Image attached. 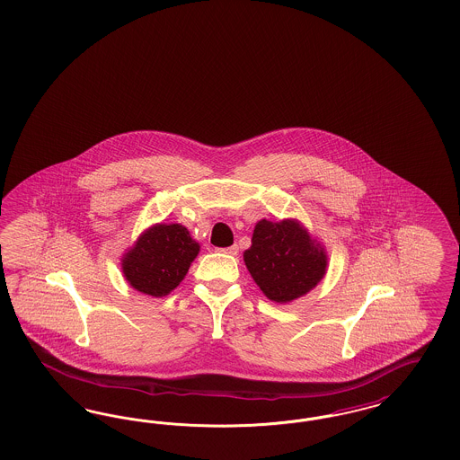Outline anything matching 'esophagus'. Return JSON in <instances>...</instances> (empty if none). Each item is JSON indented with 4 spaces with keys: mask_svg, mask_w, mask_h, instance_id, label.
Wrapping results in <instances>:
<instances>
[{
    "mask_svg": "<svg viewBox=\"0 0 460 460\" xmlns=\"http://www.w3.org/2000/svg\"><path fill=\"white\" fill-rule=\"evenodd\" d=\"M221 252L227 253V255H238L239 250L236 244H233V246H229V248H222Z\"/></svg>",
    "mask_w": 460,
    "mask_h": 460,
    "instance_id": "1",
    "label": "esophagus"
}]
</instances>
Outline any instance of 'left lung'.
Returning <instances> with one entry per match:
<instances>
[{
  "instance_id": "obj_1",
  "label": "left lung",
  "mask_w": 460,
  "mask_h": 460,
  "mask_svg": "<svg viewBox=\"0 0 460 460\" xmlns=\"http://www.w3.org/2000/svg\"><path fill=\"white\" fill-rule=\"evenodd\" d=\"M244 263L263 295L289 303L306 295L325 276V252L295 221H260Z\"/></svg>"
}]
</instances>
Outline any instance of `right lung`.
I'll return each instance as SVG.
<instances>
[{
	"label": "right lung",
	"instance_id": "add662e5",
	"mask_svg": "<svg viewBox=\"0 0 460 460\" xmlns=\"http://www.w3.org/2000/svg\"><path fill=\"white\" fill-rule=\"evenodd\" d=\"M199 250V243L183 226L159 224L148 229L123 258V272L137 291L161 297L183 280Z\"/></svg>",
	"mask_w": 460,
	"mask_h": 460
}]
</instances>
